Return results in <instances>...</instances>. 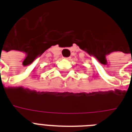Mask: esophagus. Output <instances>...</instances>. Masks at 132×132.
Segmentation results:
<instances>
[{"label": "esophagus", "mask_w": 132, "mask_h": 132, "mask_svg": "<svg viewBox=\"0 0 132 132\" xmlns=\"http://www.w3.org/2000/svg\"><path fill=\"white\" fill-rule=\"evenodd\" d=\"M64 59H65V60H70V57H64Z\"/></svg>", "instance_id": "34e87169"}]
</instances>
